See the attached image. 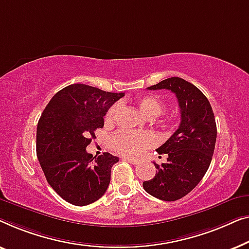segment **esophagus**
Returning <instances> with one entry per match:
<instances>
[{
    "mask_svg": "<svg viewBox=\"0 0 249 249\" xmlns=\"http://www.w3.org/2000/svg\"><path fill=\"white\" fill-rule=\"evenodd\" d=\"M123 160H124V161H127V162L132 163V164H136V163H139V160L133 159V158H129V157H123Z\"/></svg>",
    "mask_w": 249,
    "mask_h": 249,
    "instance_id": "34e87169",
    "label": "esophagus"
}]
</instances>
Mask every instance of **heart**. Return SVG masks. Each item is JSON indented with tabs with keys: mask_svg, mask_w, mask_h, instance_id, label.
I'll return each instance as SVG.
<instances>
[{
	"mask_svg": "<svg viewBox=\"0 0 249 249\" xmlns=\"http://www.w3.org/2000/svg\"><path fill=\"white\" fill-rule=\"evenodd\" d=\"M135 104L139 109L144 114L146 117L153 118L159 116L163 111L164 105L158 97L153 94H145L135 98ZM118 105H113L107 110L105 115V123L111 124L116 116ZM156 139L152 134L149 133H143V134H135V133L120 132L115 134L111 139V145L117 152L122 155L129 157H139L145 151L149 146L155 143Z\"/></svg>",
	"mask_w": 249,
	"mask_h": 249,
	"instance_id": "obj_1",
	"label": "heart"
}]
</instances>
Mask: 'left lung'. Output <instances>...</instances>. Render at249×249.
Masks as SVG:
<instances>
[{
	"label": "left lung",
	"mask_w": 249,
	"mask_h": 249,
	"mask_svg": "<svg viewBox=\"0 0 249 249\" xmlns=\"http://www.w3.org/2000/svg\"><path fill=\"white\" fill-rule=\"evenodd\" d=\"M148 89L176 94L181 120L177 131L157 149L168 156L167 162L155 163L156 176L143 181V188L162 201H177L194 190L209 169L216 140L214 114L202 91L184 79L173 76Z\"/></svg>",
	"instance_id": "obj_1"
}]
</instances>
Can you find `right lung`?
<instances>
[{
    "instance_id": "add662e5",
    "label": "right lung",
    "mask_w": 249,
    "mask_h": 249,
    "mask_svg": "<svg viewBox=\"0 0 249 249\" xmlns=\"http://www.w3.org/2000/svg\"><path fill=\"white\" fill-rule=\"evenodd\" d=\"M124 96L75 83L59 90L37 125V157L52 188L66 202L85 206L107 191L118 160L110 153L92 157L86 148L104 126L109 107Z\"/></svg>"
}]
</instances>
